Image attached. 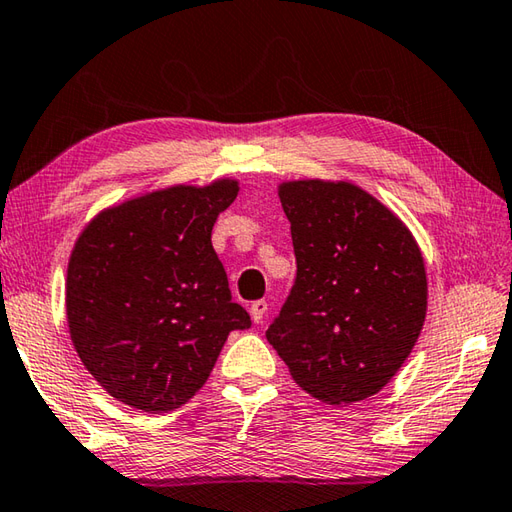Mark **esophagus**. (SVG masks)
Returning a JSON list of instances; mask_svg holds the SVG:
<instances>
[{
    "label": "esophagus",
    "instance_id": "esophagus-1",
    "mask_svg": "<svg viewBox=\"0 0 512 512\" xmlns=\"http://www.w3.org/2000/svg\"><path fill=\"white\" fill-rule=\"evenodd\" d=\"M249 314H252L254 323H263V318L267 314V301H254L249 305Z\"/></svg>",
    "mask_w": 512,
    "mask_h": 512
}]
</instances>
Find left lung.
<instances>
[{
  "instance_id": "1",
  "label": "left lung",
  "mask_w": 512,
  "mask_h": 512,
  "mask_svg": "<svg viewBox=\"0 0 512 512\" xmlns=\"http://www.w3.org/2000/svg\"><path fill=\"white\" fill-rule=\"evenodd\" d=\"M296 278L267 341L312 397H372L408 359L428 307L426 267L406 225L350 182L278 189Z\"/></svg>"
}]
</instances>
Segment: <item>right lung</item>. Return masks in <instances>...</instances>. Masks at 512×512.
Here are the masks:
<instances>
[{
  "label": "right lung",
  "instance_id": "1",
  "mask_svg": "<svg viewBox=\"0 0 512 512\" xmlns=\"http://www.w3.org/2000/svg\"><path fill=\"white\" fill-rule=\"evenodd\" d=\"M236 196L234 180L171 187L106 209L77 238L66 316L82 363L111 397L156 414L180 408L229 332L252 325L211 245Z\"/></svg>",
  "mask_w": 512,
  "mask_h": 512
}]
</instances>
